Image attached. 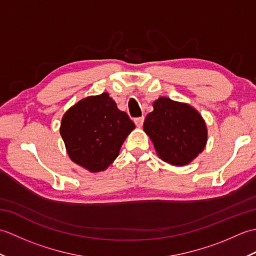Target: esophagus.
Listing matches in <instances>:
<instances>
[{"label": "esophagus", "mask_w": 256, "mask_h": 256, "mask_svg": "<svg viewBox=\"0 0 256 256\" xmlns=\"http://www.w3.org/2000/svg\"><path fill=\"white\" fill-rule=\"evenodd\" d=\"M134 123L136 124V126L140 128V126H142V125H143V123H144V116H140V118H134Z\"/></svg>", "instance_id": "34e87169"}]
</instances>
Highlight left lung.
<instances>
[{
  "label": "left lung",
  "instance_id": "obj_1",
  "mask_svg": "<svg viewBox=\"0 0 256 256\" xmlns=\"http://www.w3.org/2000/svg\"><path fill=\"white\" fill-rule=\"evenodd\" d=\"M153 108L143 128L157 155L172 166L188 165L206 148L208 130L204 118L188 103L167 96L155 100Z\"/></svg>",
  "mask_w": 256,
  "mask_h": 256
}]
</instances>
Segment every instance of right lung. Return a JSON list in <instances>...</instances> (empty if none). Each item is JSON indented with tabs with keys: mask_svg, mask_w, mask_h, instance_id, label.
<instances>
[{
	"mask_svg": "<svg viewBox=\"0 0 256 256\" xmlns=\"http://www.w3.org/2000/svg\"><path fill=\"white\" fill-rule=\"evenodd\" d=\"M135 124L108 92L90 96L64 114L60 135L68 156L90 172L106 170Z\"/></svg>",
	"mask_w": 256,
	"mask_h": 256,
	"instance_id": "right-lung-1",
	"label": "right lung"
}]
</instances>
